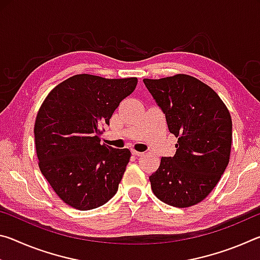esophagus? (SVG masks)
Here are the masks:
<instances>
[{
    "mask_svg": "<svg viewBox=\"0 0 260 260\" xmlns=\"http://www.w3.org/2000/svg\"><path fill=\"white\" fill-rule=\"evenodd\" d=\"M132 155H134V156H142L143 152H140V151H136V150H132Z\"/></svg>",
    "mask_w": 260,
    "mask_h": 260,
    "instance_id": "esophagus-1",
    "label": "esophagus"
}]
</instances>
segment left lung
Returning <instances> with one entry per match:
<instances>
[{
    "mask_svg": "<svg viewBox=\"0 0 260 260\" xmlns=\"http://www.w3.org/2000/svg\"><path fill=\"white\" fill-rule=\"evenodd\" d=\"M143 82L178 138L175 155L161 157L149 177L152 191L175 208L195 205L217 186L230 161V111L212 88L187 74Z\"/></svg>",
    "mask_w": 260,
    "mask_h": 260,
    "instance_id": "1",
    "label": "left lung"
}]
</instances>
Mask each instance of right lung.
Returning a JSON list of instances; mask_svg holds the SVG:
<instances>
[{"mask_svg":"<svg viewBox=\"0 0 260 260\" xmlns=\"http://www.w3.org/2000/svg\"><path fill=\"white\" fill-rule=\"evenodd\" d=\"M138 79L77 74L52 89L34 126L39 167L59 199L87 211L116 195L131 158L128 149L101 144L100 126L109 125Z\"/></svg>","mask_w":260,"mask_h":260,"instance_id":"obj_1","label":"right lung"}]
</instances>
